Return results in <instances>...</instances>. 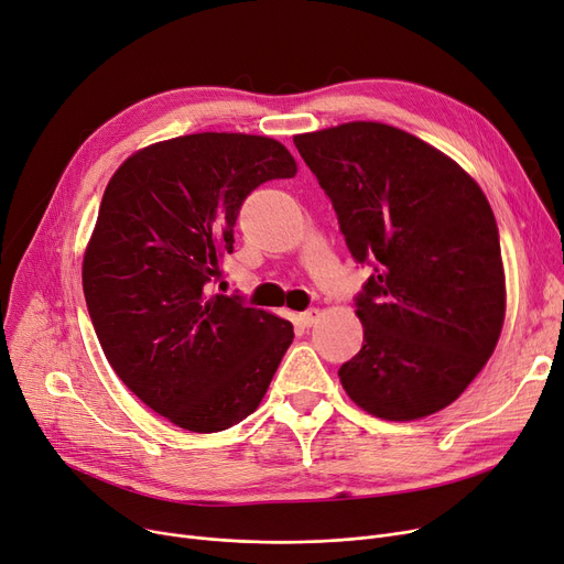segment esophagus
<instances>
[{"instance_id":"esophagus-1","label":"esophagus","mask_w":564,"mask_h":564,"mask_svg":"<svg viewBox=\"0 0 564 564\" xmlns=\"http://www.w3.org/2000/svg\"><path fill=\"white\" fill-rule=\"evenodd\" d=\"M317 317H321V311H317V308H306V311L300 313V323L304 327H313L317 323Z\"/></svg>"}]
</instances>
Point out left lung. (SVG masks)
Returning a JSON list of instances; mask_svg holds the SVG:
<instances>
[{
    "instance_id": "obj_1",
    "label": "left lung",
    "mask_w": 564,
    "mask_h": 564,
    "mask_svg": "<svg viewBox=\"0 0 564 564\" xmlns=\"http://www.w3.org/2000/svg\"><path fill=\"white\" fill-rule=\"evenodd\" d=\"M359 264L361 350L338 369L376 417L410 422L454 403L505 321L500 232L475 180L435 147L378 121L295 135Z\"/></svg>"
}]
</instances>
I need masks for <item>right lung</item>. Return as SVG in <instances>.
<instances>
[{"label":"right lung","instance_id":"right-lung-1","mask_svg":"<svg viewBox=\"0 0 564 564\" xmlns=\"http://www.w3.org/2000/svg\"><path fill=\"white\" fill-rule=\"evenodd\" d=\"M295 173L272 138L193 133L140 150L108 182L83 262L87 311L119 380L180 429L247 420L295 336L239 292L207 295L247 195Z\"/></svg>","mask_w":564,"mask_h":564}]
</instances>
